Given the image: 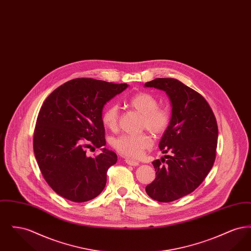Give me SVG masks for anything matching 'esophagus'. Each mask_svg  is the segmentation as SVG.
I'll list each match as a JSON object with an SVG mask.
<instances>
[{
  "mask_svg": "<svg viewBox=\"0 0 251 251\" xmlns=\"http://www.w3.org/2000/svg\"><path fill=\"white\" fill-rule=\"evenodd\" d=\"M125 163L129 166H132V167L139 166V162H137L135 160H131V159H125Z\"/></svg>",
  "mask_w": 251,
  "mask_h": 251,
  "instance_id": "1",
  "label": "esophagus"
}]
</instances>
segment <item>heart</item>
I'll use <instances>...</instances> for the list:
<instances>
[{
    "instance_id": "heart-1",
    "label": "heart",
    "mask_w": 251,
    "mask_h": 251,
    "mask_svg": "<svg viewBox=\"0 0 251 251\" xmlns=\"http://www.w3.org/2000/svg\"><path fill=\"white\" fill-rule=\"evenodd\" d=\"M129 105L133 110L142 115L140 126L159 135L167 130L170 116L167 110L159 108L158 100L154 96L149 93H139L133 96L129 100ZM120 109L116 104H110L105 108L101 115V121L109 130H116L119 125ZM152 145V139L148 133L130 134L124 133L112 140L113 148L120 154L138 158L144 153V151L150 149Z\"/></svg>"
}]
</instances>
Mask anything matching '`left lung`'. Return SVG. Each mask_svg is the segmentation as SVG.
<instances>
[{
	"instance_id": "1",
	"label": "left lung",
	"mask_w": 251,
	"mask_h": 251,
	"mask_svg": "<svg viewBox=\"0 0 251 251\" xmlns=\"http://www.w3.org/2000/svg\"><path fill=\"white\" fill-rule=\"evenodd\" d=\"M145 87L165 91L172 108L169 125L159 142L162 152L170 155L164 156L165 165L160 160L152 162L156 178L146 187L154 201L170 202L198 188L214 166L217 124L202 96L178 80L157 78Z\"/></svg>"
}]
</instances>
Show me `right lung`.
<instances>
[{
    "label": "right lung",
    "instance_id": "right-lung-1",
    "mask_svg": "<svg viewBox=\"0 0 251 251\" xmlns=\"http://www.w3.org/2000/svg\"><path fill=\"white\" fill-rule=\"evenodd\" d=\"M129 84L77 78L62 84L44 101L34 133L37 165L49 185L73 202L95 199L105 187L108 168L118 161L104 138V105ZM93 143L94 158L85 149Z\"/></svg>",
    "mask_w": 251,
    "mask_h": 251
}]
</instances>
